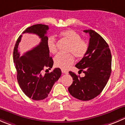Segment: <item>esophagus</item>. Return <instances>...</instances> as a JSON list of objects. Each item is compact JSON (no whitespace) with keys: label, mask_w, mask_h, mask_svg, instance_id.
<instances>
[{"label":"esophagus","mask_w":125,"mask_h":125,"mask_svg":"<svg viewBox=\"0 0 125 125\" xmlns=\"http://www.w3.org/2000/svg\"><path fill=\"white\" fill-rule=\"evenodd\" d=\"M62 73L63 74H68V72L67 71H65V70H62Z\"/></svg>","instance_id":"1"}]
</instances>
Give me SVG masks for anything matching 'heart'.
<instances>
[{"mask_svg":"<svg viewBox=\"0 0 125 125\" xmlns=\"http://www.w3.org/2000/svg\"><path fill=\"white\" fill-rule=\"evenodd\" d=\"M60 35L70 43L68 52H71L79 59H81L86 55L88 49V43L86 40L81 38L79 33L72 29H68L62 32ZM46 44L48 50L51 53H56L57 50V42L54 37L50 36L48 37ZM54 61L57 67L66 70L74 62V58L72 54L59 53L54 57Z\"/></svg>","mask_w":125,"mask_h":125,"instance_id":"b5f03b06","label":"heart"}]
</instances>
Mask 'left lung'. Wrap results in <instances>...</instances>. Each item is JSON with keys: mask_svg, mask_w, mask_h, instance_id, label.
<instances>
[{"mask_svg": "<svg viewBox=\"0 0 125 125\" xmlns=\"http://www.w3.org/2000/svg\"><path fill=\"white\" fill-rule=\"evenodd\" d=\"M89 33L88 49L86 55L76 65L85 73L81 77L72 71V84L68 91L73 97L88 101L99 95L107 84L111 73L112 55L109 45L100 35L93 30H85Z\"/></svg>", "mask_w": 125, "mask_h": 125, "instance_id": "obj_1", "label": "left lung"}]
</instances>
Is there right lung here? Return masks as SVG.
Returning <instances> with one entry per match:
<instances>
[{
    "label": "right lung",
    "mask_w": 125,
    "mask_h": 125,
    "mask_svg": "<svg viewBox=\"0 0 125 125\" xmlns=\"http://www.w3.org/2000/svg\"><path fill=\"white\" fill-rule=\"evenodd\" d=\"M48 29V25L41 24L27 28L22 33L37 35L41 38L40 43L20 56L18 49L22 37L20 35L13 51V62L17 71L19 87L26 96L36 101L48 97L54 84L62 74L61 70L59 68H55L52 72L43 74L46 68L51 70L54 64L46 44L48 37L46 34Z\"/></svg>",
    "instance_id": "add662e5"
}]
</instances>
